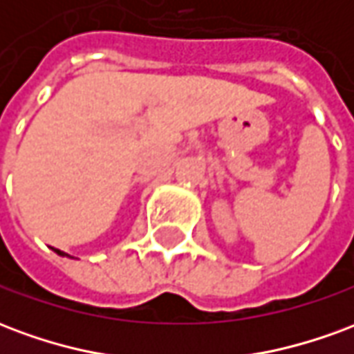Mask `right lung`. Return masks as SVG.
Here are the masks:
<instances>
[{
  "label": "right lung",
  "mask_w": 354,
  "mask_h": 354,
  "mask_svg": "<svg viewBox=\"0 0 354 354\" xmlns=\"http://www.w3.org/2000/svg\"><path fill=\"white\" fill-rule=\"evenodd\" d=\"M53 250H55V252H57V254H60V256H66L64 252H60V250H57V248H53Z\"/></svg>",
  "instance_id": "1"
}]
</instances>
